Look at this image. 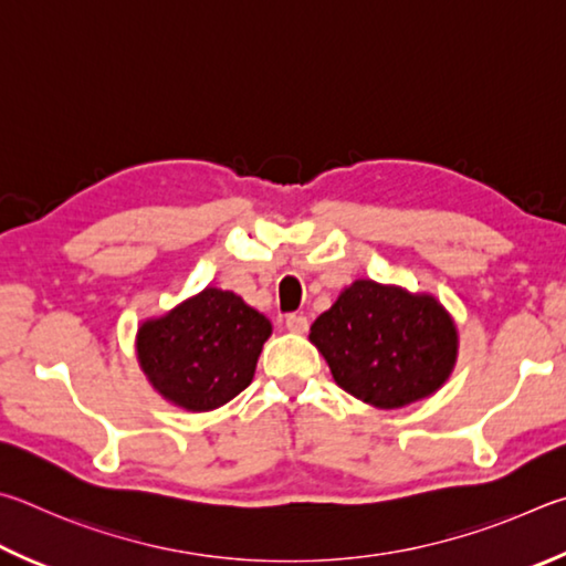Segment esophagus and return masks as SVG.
Returning <instances> with one entry per match:
<instances>
[{"label": "esophagus", "mask_w": 566, "mask_h": 566, "mask_svg": "<svg viewBox=\"0 0 566 566\" xmlns=\"http://www.w3.org/2000/svg\"><path fill=\"white\" fill-rule=\"evenodd\" d=\"M285 328H289L291 333H298V335H303L305 331H308V318H305V315H289V318H285Z\"/></svg>", "instance_id": "esophagus-1"}]
</instances>
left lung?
Returning a JSON list of instances; mask_svg holds the SVG:
<instances>
[{"mask_svg": "<svg viewBox=\"0 0 566 566\" xmlns=\"http://www.w3.org/2000/svg\"><path fill=\"white\" fill-rule=\"evenodd\" d=\"M335 382L380 410L430 398L458 360V328L428 293L355 281L311 325Z\"/></svg>", "mask_w": 566, "mask_h": 566, "instance_id": "8db88e82", "label": "left lung"}]
</instances>
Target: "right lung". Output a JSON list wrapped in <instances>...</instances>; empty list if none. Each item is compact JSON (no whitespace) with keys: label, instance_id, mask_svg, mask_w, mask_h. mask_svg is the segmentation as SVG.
<instances>
[{"label":"right lung","instance_id":"right-lung-1","mask_svg":"<svg viewBox=\"0 0 566 566\" xmlns=\"http://www.w3.org/2000/svg\"><path fill=\"white\" fill-rule=\"evenodd\" d=\"M271 331V321L241 295L203 289L161 318L142 323L136 355L161 398L188 412H208L251 385Z\"/></svg>","mask_w":566,"mask_h":566}]
</instances>
